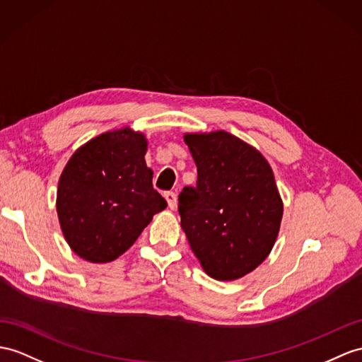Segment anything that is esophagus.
Masks as SVG:
<instances>
[{
  "label": "esophagus",
  "instance_id": "esophagus-1",
  "mask_svg": "<svg viewBox=\"0 0 362 362\" xmlns=\"http://www.w3.org/2000/svg\"><path fill=\"white\" fill-rule=\"evenodd\" d=\"M165 201H167V204H169V207L172 209V210H175L176 209V204H178V198H176V195L173 192H167L165 193Z\"/></svg>",
  "mask_w": 362,
  "mask_h": 362
}]
</instances>
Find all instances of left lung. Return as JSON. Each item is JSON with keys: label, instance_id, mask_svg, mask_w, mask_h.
I'll use <instances>...</instances> for the list:
<instances>
[{"label": "left lung", "instance_id": "obj_1", "mask_svg": "<svg viewBox=\"0 0 362 362\" xmlns=\"http://www.w3.org/2000/svg\"><path fill=\"white\" fill-rule=\"evenodd\" d=\"M198 181L178 198L181 227L202 270L235 281L266 259L279 233L284 204L269 161L226 130L184 134Z\"/></svg>", "mask_w": 362, "mask_h": 362}]
</instances>
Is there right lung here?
I'll return each mask as SVG.
<instances>
[{
  "instance_id": "right-lung-1",
  "label": "right lung",
  "mask_w": 362,
  "mask_h": 362,
  "mask_svg": "<svg viewBox=\"0 0 362 362\" xmlns=\"http://www.w3.org/2000/svg\"><path fill=\"white\" fill-rule=\"evenodd\" d=\"M147 146L143 132L126 126L92 138L70 156L58 181L57 211L79 258L115 261L167 207L152 186Z\"/></svg>"
}]
</instances>
